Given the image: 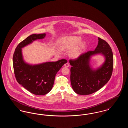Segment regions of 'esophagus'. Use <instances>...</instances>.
<instances>
[{"instance_id":"obj_1","label":"esophagus","mask_w":128,"mask_h":128,"mask_svg":"<svg viewBox=\"0 0 128 128\" xmlns=\"http://www.w3.org/2000/svg\"><path fill=\"white\" fill-rule=\"evenodd\" d=\"M64 66L65 67H68L70 66V64L68 63H67L64 64Z\"/></svg>"}]
</instances>
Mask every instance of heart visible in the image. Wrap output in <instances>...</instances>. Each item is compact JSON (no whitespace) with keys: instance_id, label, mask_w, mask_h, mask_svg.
<instances>
[{"instance_id":"b5f03b06","label":"heart","mask_w":128,"mask_h":128,"mask_svg":"<svg viewBox=\"0 0 128 128\" xmlns=\"http://www.w3.org/2000/svg\"><path fill=\"white\" fill-rule=\"evenodd\" d=\"M77 36H66L60 38L58 41V48L61 52H68V56L72 58H78L82 54L87 46L84 41Z\"/></svg>"}]
</instances>
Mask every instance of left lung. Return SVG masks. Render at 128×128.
<instances>
[{"mask_svg": "<svg viewBox=\"0 0 128 128\" xmlns=\"http://www.w3.org/2000/svg\"><path fill=\"white\" fill-rule=\"evenodd\" d=\"M101 54L105 58L102 66L92 69L90 64L93 55ZM70 82L74 91L80 95H88L98 91L110 80L113 68V55L110 45L98 37V46L94 51L82 54L77 59L70 60Z\"/></svg>", "mask_w": 128, "mask_h": 128, "instance_id": "obj_1", "label": "left lung"}]
</instances>
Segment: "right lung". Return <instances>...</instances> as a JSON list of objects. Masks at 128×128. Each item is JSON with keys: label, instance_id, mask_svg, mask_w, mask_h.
<instances>
[{"label": "right lung", "instance_id": "obj_1", "mask_svg": "<svg viewBox=\"0 0 128 128\" xmlns=\"http://www.w3.org/2000/svg\"><path fill=\"white\" fill-rule=\"evenodd\" d=\"M46 36V34H33L27 37L17 46L13 56L17 81L28 91L38 96L46 94L51 90L56 74L67 62V60L62 59L32 65L24 61L22 48L36 40L44 38Z\"/></svg>", "mask_w": 128, "mask_h": 128}]
</instances>
